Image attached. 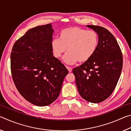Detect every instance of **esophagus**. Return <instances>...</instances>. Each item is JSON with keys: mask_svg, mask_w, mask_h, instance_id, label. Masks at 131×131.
I'll return each instance as SVG.
<instances>
[{"mask_svg": "<svg viewBox=\"0 0 131 131\" xmlns=\"http://www.w3.org/2000/svg\"><path fill=\"white\" fill-rule=\"evenodd\" d=\"M66 68H67V69L68 70L69 72H71L72 71V69L70 67H69V66H66Z\"/></svg>", "mask_w": 131, "mask_h": 131, "instance_id": "obj_1", "label": "esophagus"}]
</instances>
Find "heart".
Returning a JSON list of instances; mask_svg holds the SVG:
<instances>
[{"mask_svg": "<svg viewBox=\"0 0 131 131\" xmlns=\"http://www.w3.org/2000/svg\"><path fill=\"white\" fill-rule=\"evenodd\" d=\"M99 44V36L94 30L72 26L64 29L59 34V39L52 41L53 54L57 58H61L68 50L63 60L73 65L77 62L84 63L94 55Z\"/></svg>", "mask_w": 131, "mask_h": 131, "instance_id": "obj_1", "label": "heart"}]
</instances>
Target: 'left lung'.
Returning a JSON list of instances; mask_svg holds the SVG:
<instances>
[{"label":"left lung","mask_w":131,"mask_h":131,"mask_svg":"<svg viewBox=\"0 0 131 131\" xmlns=\"http://www.w3.org/2000/svg\"><path fill=\"white\" fill-rule=\"evenodd\" d=\"M97 32L99 44L94 55L73 69L77 88L81 96L91 103L109 97L116 88L123 68V54L116 38L106 28L87 25Z\"/></svg>","instance_id":"obj_1"}]
</instances>
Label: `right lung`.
<instances>
[{"label": "right lung", "instance_id": "add662e5", "mask_svg": "<svg viewBox=\"0 0 131 131\" xmlns=\"http://www.w3.org/2000/svg\"><path fill=\"white\" fill-rule=\"evenodd\" d=\"M51 24L30 29L15 41L11 53L12 78L17 89L33 105L56 100L68 70L53 56Z\"/></svg>", "mask_w": 131, "mask_h": 131}]
</instances>
